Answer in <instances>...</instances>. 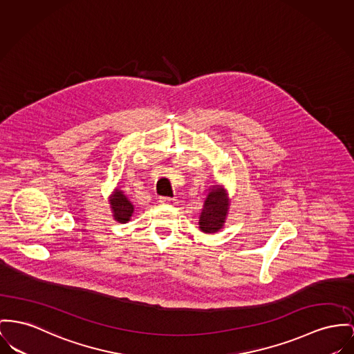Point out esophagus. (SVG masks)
Returning <instances> with one entry per match:
<instances>
[{
	"label": "esophagus",
	"instance_id": "34e87169",
	"mask_svg": "<svg viewBox=\"0 0 354 354\" xmlns=\"http://www.w3.org/2000/svg\"><path fill=\"white\" fill-rule=\"evenodd\" d=\"M160 203H161V204H165V205H169V204H174V200H173V198H169V197H160Z\"/></svg>",
	"mask_w": 354,
	"mask_h": 354
}]
</instances>
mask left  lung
Here are the masks:
<instances>
[{"label":"left lung","instance_id":"8db88e82","mask_svg":"<svg viewBox=\"0 0 354 354\" xmlns=\"http://www.w3.org/2000/svg\"><path fill=\"white\" fill-rule=\"evenodd\" d=\"M231 198L223 185H212L204 200V205L198 216V228L204 234H216L224 228L230 213Z\"/></svg>","mask_w":354,"mask_h":354}]
</instances>
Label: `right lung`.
<instances>
[{"instance_id": "right-lung-1", "label": "right lung", "mask_w": 354, "mask_h": 354, "mask_svg": "<svg viewBox=\"0 0 354 354\" xmlns=\"http://www.w3.org/2000/svg\"><path fill=\"white\" fill-rule=\"evenodd\" d=\"M111 213L115 221L120 224L129 223L133 213H134V205L133 203L127 198V196L123 193V190L119 188L114 189L113 194L109 198Z\"/></svg>"}]
</instances>
